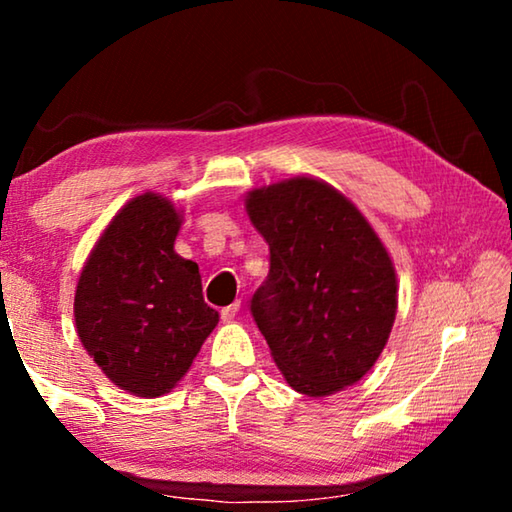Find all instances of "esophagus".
<instances>
[{
  "instance_id": "obj_1",
  "label": "esophagus",
  "mask_w": 512,
  "mask_h": 512,
  "mask_svg": "<svg viewBox=\"0 0 512 512\" xmlns=\"http://www.w3.org/2000/svg\"><path fill=\"white\" fill-rule=\"evenodd\" d=\"M239 307H241L239 300L232 302L230 307H223V309H221V320H225V323H232V320H235L237 314H239Z\"/></svg>"
}]
</instances>
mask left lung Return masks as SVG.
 <instances>
[{
  "instance_id": "obj_1",
  "label": "left lung",
  "mask_w": 512,
  "mask_h": 512,
  "mask_svg": "<svg viewBox=\"0 0 512 512\" xmlns=\"http://www.w3.org/2000/svg\"><path fill=\"white\" fill-rule=\"evenodd\" d=\"M246 212L271 250L250 311L275 366L302 395L325 397L366 375L391 336V255L352 201L296 176L248 192Z\"/></svg>"
}]
</instances>
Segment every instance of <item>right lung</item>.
Returning a JSON list of instances; mask_svg holds the SVG:
<instances>
[{
  "label": "right lung",
  "mask_w": 512,
  "mask_h": 512,
  "mask_svg": "<svg viewBox=\"0 0 512 512\" xmlns=\"http://www.w3.org/2000/svg\"><path fill=\"white\" fill-rule=\"evenodd\" d=\"M183 214L146 192L115 214L85 262L76 332L112 384L137 397L169 393L219 323L201 273L173 250Z\"/></svg>",
  "instance_id": "add662e5"
}]
</instances>
